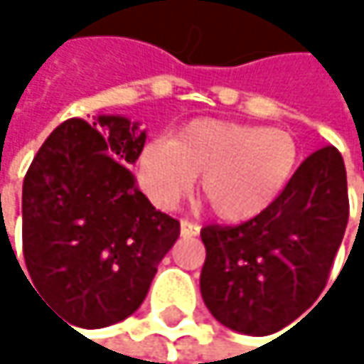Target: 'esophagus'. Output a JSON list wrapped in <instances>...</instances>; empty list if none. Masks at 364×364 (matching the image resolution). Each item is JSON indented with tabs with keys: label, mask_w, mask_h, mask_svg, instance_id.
<instances>
[{
	"label": "esophagus",
	"mask_w": 364,
	"mask_h": 364,
	"mask_svg": "<svg viewBox=\"0 0 364 364\" xmlns=\"http://www.w3.org/2000/svg\"><path fill=\"white\" fill-rule=\"evenodd\" d=\"M198 234H200V225H196V223H191V221L183 219V221H181V236H183V238H191V236H198Z\"/></svg>",
	"instance_id": "1"
}]
</instances>
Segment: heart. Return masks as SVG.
<instances>
[{"mask_svg":"<svg viewBox=\"0 0 364 364\" xmlns=\"http://www.w3.org/2000/svg\"><path fill=\"white\" fill-rule=\"evenodd\" d=\"M297 143L280 128L198 119L173 139L149 141L139 158L147 196L173 208L200 177V191L223 221L265 210L293 175Z\"/></svg>","mask_w":364,"mask_h":364,"instance_id":"1","label":"heart"}]
</instances>
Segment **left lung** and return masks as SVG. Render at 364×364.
Returning <instances> with one entry per match:
<instances>
[{"mask_svg":"<svg viewBox=\"0 0 364 364\" xmlns=\"http://www.w3.org/2000/svg\"><path fill=\"white\" fill-rule=\"evenodd\" d=\"M348 215L343 158L328 145L306 158L251 221L202 228L200 291L210 314L255 337L291 325L323 293Z\"/></svg>","mask_w":364,"mask_h":364,"instance_id":"obj_1","label":"left lung"}]
</instances>
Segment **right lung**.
<instances>
[{
  "label": "right lung",
  "instance_id": "add662e5",
  "mask_svg": "<svg viewBox=\"0 0 364 364\" xmlns=\"http://www.w3.org/2000/svg\"><path fill=\"white\" fill-rule=\"evenodd\" d=\"M145 139L141 124L124 115L90 124L73 117L54 128L27 171L25 265L69 327L128 318L179 238V221L156 210L128 171Z\"/></svg>",
  "mask_w": 364,
  "mask_h": 364
}]
</instances>
